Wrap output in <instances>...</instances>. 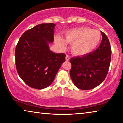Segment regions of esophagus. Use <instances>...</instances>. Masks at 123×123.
Listing matches in <instances>:
<instances>
[{
  "label": "esophagus",
  "mask_w": 123,
  "mask_h": 123,
  "mask_svg": "<svg viewBox=\"0 0 123 123\" xmlns=\"http://www.w3.org/2000/svg\"><path fill=\"white\" fill-rule=\"evenodd\" d=\"M70 59V57L68 55H67L66 56V61H68Z\"/></svg>",
  "instance_id": "esophagus-1"
}]
</instances>
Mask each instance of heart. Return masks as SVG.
I'll list each match as a JSON object with an SVG mask.
<instances>
[{"mask_svg":"<svg viewBox=\"0 0 123 123\" xmlns=\"http://www.w3.org/2000/svg\"><path fill=\"white\" fill-rule=\"evenodd\" d=\"M65 40L60 36H55L56 44L61 49L66 47V42L72 44V51L75 55H84L94 50L101 40V34L97 30L80 27L70 30L65 33Z\"/></svg>","mask_w":123,"mask_h":123,"instance_id":"obj_1","label":"heart"}]
</instances>
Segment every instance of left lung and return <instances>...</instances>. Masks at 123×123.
<instances>
[{"label": "left lung", "mask_w": 123, "mask_h": 123, "mask_svg": "<svg viewBox=\"0 0 123 123\" xmlns=\"http://www.w3.org/2000/svg\"><path fill=\"white\" fill-rule=\"evenodd\" d=\"M102 39L98 48L81 57L70 59V74L74 84L82 90L93 89L102 83L109 71L111 49L109 39L102 31Z\"/></svg>", "instance_id": "obj_1"}]
</instances>
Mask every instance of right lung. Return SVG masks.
I'll use <instances>...</instances> for the list:
<instances>
[{"label":"right lung","mask_w":123,"mask_h":123,"mask_svg":"<svg viewBox=\"0 0 123 123\" xmlns=\"http://www.w3.org/2000/svg\"><path fill=\"white\" fill-rule=\"evenodd\" d=\"M53 23L41 24L26 31L16 47V66L21 79L34 89H42L52 84L62 64L64 53H55L49 48L54 40Z\"/></svg>","instance_id":"right-lung-1"}]
</instances>
